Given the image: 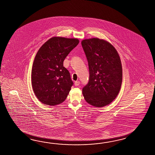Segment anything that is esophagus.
<instances>
[{"label": "esophagus", "mask_w": 155, "mask_h": 155, "mask_svg": "<svg viewBox=\"0 0 155 155\" xmlns=\"http://www.w3.org/2000/svg\"><path fill=\"white\" fill-rule=\"evenodd\" d=\"M80 83L79 81H76L75 82V86H79L80 85Z\"/></svg>", "instance_id": "34e87169"}]
</instances>
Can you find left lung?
<instances>
[{
    "instance_id": "obj_1",
    "label": "left lung",
    "mask_w": 155,
    "mask_h": 155,
    "mask_svg": "<svg viewBox=\"0 0 155 155\" xmlns=\"http://www.w3.org/2000/svg\"><path fill=\"white\" fill-rule=\"evenodd\" d=\"M81 45L89 71L88 83L83 89L84 97L93 106H105L116 98L121 86L119 55L110 43L98 38L83 40Z\"/></svg>"
}]
</instances>
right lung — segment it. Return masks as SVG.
<instances>
[{"label":"right lung","mask_w":155,"mask_h":155,"mask_svg":"<svg viewBox=\"0 0 155 155\" xmlns=\"http://www.w3.org/2000/svg\"><path fill=\"white\" fill-rule=\"evenodd\" d=\"M79 43L77 39L53 37L39 49L32 65L31 81L41 102L55 106L67 98L74 83L64 61Z\"/></svg>","instance_id":"obj_1"}]
</instances>
